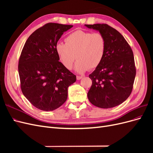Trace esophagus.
I'll return each instance as SVG.
<instances>
[{"mask_svg":"<svg viewBox=\"0 0 153 153\" xmlns=\"http://www.w3.org/2000/svg\"><path fill=\"white\" fill-rule=\"evenodd\" d=\"M82 77H83L82 76H76V79H77L78 80H79L82 79Z\"/></svg>","mask_w":153,"mask_h":153,"instance_id":"34e87169","label":"esophagus"}]
</instances>
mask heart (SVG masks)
Listing matches in <instances>:
<instances>
[{"label":"heart","mask_w":153,"mask_h":153,"mask_svg":"<svg viewBox=\"0 0 153 153\" xmlns=\"http://www.w3.org/2000/svg\"><path fill=\"white\" fill-rule=\"evenodd\" d=\"M66 44L57 43L55 51L60 61L67 69H71L76 57L75 69L78 73L92 70L102 62L106 51V41L100 32L77 30L69 34Z\"/></svg>","instance_id":"heart-1"}]
</instances>
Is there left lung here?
<instances>
[{"mask_svg": "<svg viewBox=\"0 0 153 153\" xmlns=\"http://www.w3.org/2000/svg\"><path fill=\"white\" fill-rule=\"evenodd\" d=\"M98 30L106 41L102 62L89 75L92 85L87 93L90 102L109 108L123 103L133 89L136 68L133 51L123 35L106 24L85 25Z\"/></svg>", "mask_w": 153, "mask_h": 153, "instance_id": "8db88e82", "label": "left lung"}]
</instances>
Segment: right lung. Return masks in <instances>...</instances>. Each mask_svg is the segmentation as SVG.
Listing matches in <instances>:
<instances>
[{
    "label": "right lung",
    "instance_id": "right-lung-1",
    "mask_svg": "<svg viewBox=\"0 0 153 153\" xmlns=\"http://www.w3.org/2000/svg\"><path fill=\"white\" fill-rule=\"evenodd\" d=\"M73 25L48 23L27 39L18 62L22 93L35 107L52 111L68 98V88L76 78L59 61L55 46Z\"/></svg>",
    "mask_w": 153,
    "mask_h": 153
}]
</instances>
